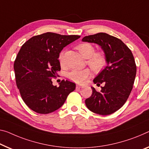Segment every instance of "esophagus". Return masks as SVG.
<instances>
[{"label":"esophagus","mask_w":149,"mask_h":149,"mask_svg":"<svg viewBox=\"0 0 149 149\" xmlns=\"http://www.w3.org/2000/svg\"><path fill=\"white\" fill-rule=\"evenodd\" d=\"M82 86H81V85H80V84H77L76 85V88H81V87H82Z\"/></svg>","instance_id":"1"}]
</instances>
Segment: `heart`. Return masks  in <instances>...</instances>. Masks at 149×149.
<instances>
[{"label":"heart","instance_id":"b5f03b06","mask_svg":"<svg viewBox=\"0 0 149 149\" xmlns=\"http://www.w3.org/2000/svg\"><path fill=\"white\" fill-rule=\"evenodd\" d=\"M78 51L82 56L88 58L87 64L93 71L100 72L106 65V58L101 52H95V48L93 45L88 42H84L79 45L77 47ZM59 61L63 63V52L59 55ZM91 72L88 68L82 70L73 69L68 72L67 77L68 79L77 83H83L91 76Z\"/></svg>","mask_w":149,"mask_h":149}]
</instances>
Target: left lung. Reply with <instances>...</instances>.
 I'll use <instances>...</instances> for the list:
<instances>
[{"label": "left lung", "mask_w": 149, "mask_h": 149, "mask_svg": "<svg viewBox=\"0 0 149 149\" xmlns=\"http://www.w3.org/2000/svg\"><path fill=\"white\" fill-rule=\"evenodd\" d=\"M83 42L95 43L103 51L107 67L93 80L101 86L100 92L91 87V97L85 100L91 111L108 115L120 109L127 101L133 86L136 73L134 56L122 40L104 33L84 36Z\"/></svg>", "instance_id": "left-lung-1"}]
</instances>
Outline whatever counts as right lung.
Masks as SVG:
<instances>
[{
	"instance_id": "1",
	"label": "right lung",
	"mask_w": 149,
	"mask_h": 149,
	"mask_svg": "<svg viewBox=\"0 0 149 149\" xmlns=\"http://www.w3.org/2000/svg\"><path fill=\"white\" fill-rule=\"evenodd\" d=\"M81 36L46 33L35 36L22 46L14 63L16 82L22 100L33 111L48 114L63 106L76 84L63 80L59 86L52 79L61 70L59 54Z\"/></svg>"
}]
</instances>
